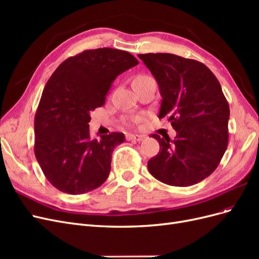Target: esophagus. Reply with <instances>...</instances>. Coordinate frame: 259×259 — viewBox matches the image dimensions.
Masks as SVG:
<instances>
[{
  "label": "esophagus",
  "instance_id": "34e87169",
  "mask_svg": "<svg viewBox=\"0 0 259 259\" xmlns=\"http://www.w3.org/2000/svg\"><path fill=\"white\" fill-rule=\"evenodd\" d=\"M144 138L142 135H135V134H128L126 135L127 140H132V142H140Z\"/></svg>",
  "mask_w": 259,
  "mask_h": 259
}]
</instances>
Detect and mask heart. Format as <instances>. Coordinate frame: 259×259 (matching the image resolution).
Instances as JSON below:
<instances>
[{"label":"heart","instance_id":"b5f03b06","mask_svg":"<svg viewBox=\"0 0 259 259\" xmlns=\"http://www.w3.org/2000/svg\"><path fill=\"white\" fill-rule=\"evenodd\" d=\"M145 77H148V75H139L136 77V80H139V79H145Z\"/></svg>","mask_w":259,"mask_h":259}]
</instances>
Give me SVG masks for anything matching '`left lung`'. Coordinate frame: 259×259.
Here are the masks:
<instances>
[{
	"instance_id": "1",
	"label": "left lung",
	"mask_w": 259,
	"mask_h": 259,
	"mask_svg": "<svg viewBox=\"0 0 259 259\" xmlns=\"http://www.w3.org/2000/svg\"><path fill=\"white\" fill-rule=\"evenodd\" d=\"M159 84V117L177 135L159 140L160 152L148 161L150 174L169 186L202 182L217 168L228 146L229 104L214 73L202 62L167 53L139 54Z\"/></svg>"
}]
</instances>
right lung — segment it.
<instances>
[{"instance_id": "1", "label": "right lung", "mask_w": 259, "mask_h": 259, "mask_svg": "<svg viewBox=\"0 0 259 259\" xmlns=\"http://www.w3.org/2000/svg\"><path fill=\"white\" fill-rule=\"evenodd\" d=\"M136 65L128 52L86 50L62 61L46 83L34 116V154L59 191L81 194L106 182L114 148L125 139L117 132L92 138L90 112L104 106L115 77Z\"/></svg>"}]
</instances>
